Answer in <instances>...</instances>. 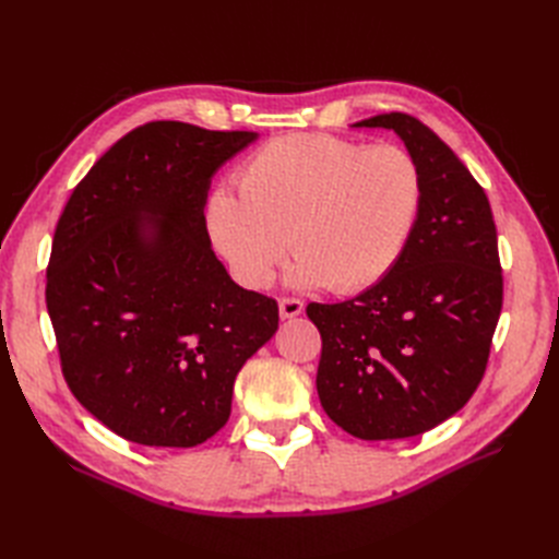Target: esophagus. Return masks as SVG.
I'll return each mask as SVG.
<instances>
[{
  "label": "esophagus",
  "mask_w": 559,
  "mask_h": 559,
  "mask_svg": "<svg viewBox=\"0 0 559 559\" xmlns=\"http://www.w3.org/2000/svg\"><path fill=\"white\" fill-rule=\"evenodd\" d=\"M302 312V302L298 298H280V317L292 319Z\"/></svg>",
  "instance_id": "obj_1"
}]
</instances>
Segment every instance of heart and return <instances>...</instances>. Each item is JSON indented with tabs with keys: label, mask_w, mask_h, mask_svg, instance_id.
Listing matches in <instances>:
<instances>
[{
	"label": "heart",
	"mask_w": 559,
	"mask_h": 559,
	"mask_svg": "<svg viewBox=\"0 0 559 559\" xmlns=\"http://www.w3.org/2000/svg\"><path fill=\"white\" fill-rule=\"evenodd\" d=\"M238 195H210L212 245L235 280L261 289L286 257L294 280L357 294L392 273L417 228L425 177L411 151L333 134H284L238 170Z\"/></svg>",
	"instance_id": "1"
}]
</instances>
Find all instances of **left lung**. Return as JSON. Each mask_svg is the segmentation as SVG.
Returning a JSON list of instances; mask_svg holds the SVG:
<instances>
[{"instance_id":"left-lung-1","label":"left lung","mask_w":559,"mask_h":559,"mask_svg":"<svg viewBox=\"0 0 559 559\" xmlns=\"http://www.w3.org/2000/svg\"><path fill=\"white\" fill-rule=\"evenodd\" d=\"M419 163L425 205L392 273L345 302H310L321 335L317 394L337 427L389 441L441 425L476 392L501 314L497 226L483 186L433 130L389 111Z\"/></svg>"}]
</instances>
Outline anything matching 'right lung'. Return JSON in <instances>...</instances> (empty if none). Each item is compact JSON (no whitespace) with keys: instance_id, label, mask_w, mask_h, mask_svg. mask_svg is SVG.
<instances>
[{"instance_id":"add662e5","label":"right lung","mask_w":559,"mask_h":559,"mask_svg":"<svg viewBox=\"0 0 559 559\" xmlns=\"http://www.w3.org/2000/svg\"><path fill=\"white\" fill-rule=\"evenodd\" d=\"M247 130L151 121L83 177L58 218L46 308L76 401L126 441L205 443L230 417L233 384L277 331V302L235 284L214 257V173Z\"/></svg>"}]
</instances>
